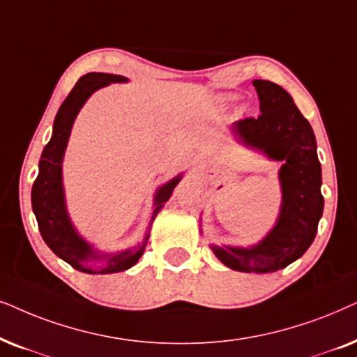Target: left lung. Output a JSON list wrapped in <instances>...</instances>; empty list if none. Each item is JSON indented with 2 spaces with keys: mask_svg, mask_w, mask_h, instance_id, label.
Listing matches in <instances>:
<instances>
[{
  "mask_svg": "<svg viewBox=\"0 0 357 357\" xmlns=\"http://www.w3.org/2000/svg\"><path fill=\"white\" fill-rule=\"evenodd\" d=\"M261 114L234 122V132L246 145L284 161L281 173L282 211L273 231L251 250L218 248L223 264L245 273H275L308 250L323 213L321 166L312 126L286 89L268 79H255Z\"/></svg>",
  "mask_w": 357,
  "mask_h": 357,
  "instance_id": "left-lung-1",
  "label": "left lung"
}]
</instances>
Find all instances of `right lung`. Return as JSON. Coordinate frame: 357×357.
I'll return each instance as SVG.
<instances>
[{
	"label": "right lung",
	"mask_w": 357,
	"mask_h": 357,
	"mask_svg": "<svg viewBox=\"0 0 357 357\" xmlns=\"http://www.w3.org/2000/svg\"><path fill=\"white\" fill-rule=\"evenodd\" d=\"M122 82H127L123 76L106 73H88L78 79V83L75 84L63 104L60 106L59 112H56L52 139L42 151L39 161V176H37L34 186H32V211H34L37 223H39L42 238L59 258L66 261L75 269L89 274H93L94 271L86 268L84 263L89 258H96V256L93 255L91 248L73 230L68 215H66L63 188H61V158H63L71 126H73L76 114L82 109L84 101L96 89L106 86L109 83ZM179 178L181 176L165 184L156 192V206L158 207L155 208L153 217L169 199L174 186L179 183ZM145 243L137 251H123L121 255L109 258L107 268H104L101 273H119V271L132 268L144 253Z\"/></svg>",
	"instance_id": "add662e5"
}]
</instances>
